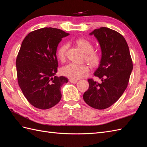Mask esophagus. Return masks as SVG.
I'll use <instances>...</instances> for the list:
<instances>
[{
	"label": "esophagus",
	"instance_id": "1",
	"mask_svg": "<svg viewBox=\"0 0 147 147\" xmlns=\"http://www.w3.org/2000/svg\"><path fill=\"white\" fill-rule=\"evenodd\" d=\"M69 81L70 83H76L77 82V80H74V79H70Z\"/></svg>",
	"mask_w": 147,
	"mask_h": 147
}]
</instances>
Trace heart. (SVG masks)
<instances>
[{
    "label": "heart",
    "mask_w": 147,
    "mask_h": 147,
    "mask_svg": "<svg viewBox=\"0 0 147 147\" xmlns=\"http://www.w3.org/2000/svg\"><path fill=\"white\" fill-rule=\"evenodd\" d=\"M76 43L77 46L80 48L84 53H86L85 58L89 63L92 65H96L99 63L100 59V54L97 51L93 50L94 47L90 41L84 38H79L76 41ZM67 48V44H64L57 50V56L61 61L65 60ZM88 70V66L85 64L71 63L61 68V74L69 78L77 80L83 77Z\"/></svg>",
    "instance_id": "1"
}]
</instances>
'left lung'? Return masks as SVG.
<instances>
[{
    "mask_svg": "<svg viewBox=\"0 0 147 147\" xmlns=\"http://www.w3.org/2000/svg\"><path fill=\"white\" fill-rule=\"evenodd\" d=\"M90 35H94L101 49L100 64L94 72L101 82L88 79L89 89L83 97L91 107L105 109L115 103L126 89L132 61L125 38L117 31L102 27Z\"/></svg>",
    "mask_w": 147,
    "mask_h": 147,
    "instance_id": "left-lung-1",
    "label": "left lung"
}]
</instances>
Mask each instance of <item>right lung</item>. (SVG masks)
<instances>
[{"label":"right lung","mask_w":147,"mask_h":147,"mask_svg":"<svg viewBox=\"0 0 147 147\" xmlns=\"http://www.w3.org/2000/svg\"><path fill=\"white\" fill-rule=\"evenodd\" d=\"M69 35L59 29L44 28L30 32L22 42L16 61L18 82L35 107L50 109L61 99V88L68 79L55 76L56 51L62 38Z\"/></svg>","instance_id":"add662e5"}]
</instances>
